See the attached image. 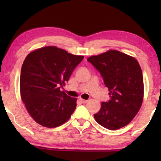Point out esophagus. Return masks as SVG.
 Returning a JSON list of instances; mask_svg holds the SVG:
<instances>
[{
	"label": "esophagus",
	"mask_w": 161,
	"mask_h": 161,
	"mask_svg": "<svg viewBox=\"0 0 161 161\" xmlns=\"http://www.w3.org/2000/svg\"><path fill=\"white\" fill-rule=\"evenodd\" d=\"M80 102H81V103H86L87 102H88V101H87V100H86V99H81V98H80Z\"/></svg>",
	"instance_id": "1"
}]
</instances>
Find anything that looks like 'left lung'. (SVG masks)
Segmentation results:
<instances>
[{
  "mask_svg": "<svg viewBox=\"0 0 161 161\" xmlns=\"http://www.w3.org/2000/svg\"><path fill=\"white\" fill-rule=\"evenodd\" d=\"M99 70L111 99L102 102L94 119L101 126L117 130L129 124L138 114L143 100L142 70L136 59L109 50L87 59Z\"/></svg>",
  "mask_w": 161,
  "mask_h": 161,
  "instance_id": "8db88e82",
  "label": "left lung"
}]
</instances>
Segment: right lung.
Here are the masks:
<instances>
[{
	"mask_svg": "<svg viewBox=\"0 0 161 161\" xmlns=\"http://www.w3.org/2000/svg\"><path fill=\"white\" fill-rule=\"evenodd\" d=\"M83 58L55 46L37 49L27 55L20 72V96L38 124L55 128L69 120L77 107V98L68 96L60 86Z\"/></svg>",
	"mask_w": 161,
	"mask_h": 161,
	"instance_id": "right-lung-1",
	"label": "right lung"
}]
</instances>
